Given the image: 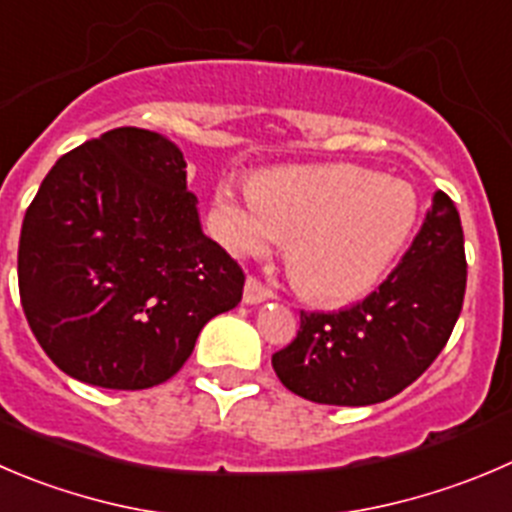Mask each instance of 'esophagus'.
Segmentation results:
<instances>
[{
    "instance_id": "1",
    "label": "esophagus",
    "mask_w": 512,
    "mask_h": 512,
    "mask_svg": "<svg viewBox=\"0 0 512 512\" xmlns=\"http://www.w3.org/2000/svg\"><path fill=\"white\" fill-rule=\"evenodd\" d=\"M274 296V291L269 286L261 284L256 276H248L246 279V289H243V301L246 304H261V301H269Z\"/></svg>"
}]
</instances>
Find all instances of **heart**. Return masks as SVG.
<instances>
[{
	"mask_svg": "<svg viewBox=\"0 0 512 512\" xmlns=\"http://www.w3.org/2000/svg\"><path fill=\"white\" fill-rule=\"evenodd\" d=\"M417 198L402 180L359 165H311L261 175L253 186L216 193V231L233 253L286 241L301 294L349 301L367 294L405 246Z\"/></svg>",
	"mask_w": 512,
	"mask_h": 512,
	"instance_id": "b5f03b06",
	"label": "heart"
}]
</instances>
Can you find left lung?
Here are the masks:
<instances>
[{
    "mask_svg": "<svg viewBox=\"0 0 512 512\" xmlns=\"http://www.w3.org/2000/svg\"><path fill=\"white\" fill-rule=\"evenodd\" d=\"M460 213L437 191L412 246L369 296L342 311H301L271 357L286 389L319 405H377L410 387L450 339L465 299Z\"/></svg>",
    "mask_w": 512,
    "mask_h": 512,
    "instance_id": "obj_1",
    "label": "left lung"
}]
</instances>
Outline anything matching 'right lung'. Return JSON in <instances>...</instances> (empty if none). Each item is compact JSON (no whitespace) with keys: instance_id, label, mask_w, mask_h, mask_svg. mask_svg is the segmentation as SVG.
<instances>
[{"instance_id":"obj_1","label":"right lung","mask_w":512,"mask_h":512,"mask_svg":"<svg viewBox=\"0 0 512 512\" xmlns=\"http://www.w3.org/2000/svg\"><path fill=\"white\" fill-rule=\"evenodd\" d=\"M186 158L140 128L62 155L22 221L19 299L65 374L105 389L163 384L203 326L243 296V269L201 231Z\"/></svg>"}]
</instances>
